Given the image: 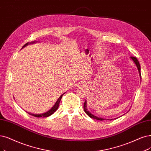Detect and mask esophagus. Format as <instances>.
I'll return each instance as SVG.
<instances>
[{
  "label": "esophagus",
  "mask_w": 151,
  "mask_h": 151,
  "mask_svg": "<svg viewBox=\"0 0 151 151\" xmlns=\"http://www.w3.org/2000/svg\"><path fill=\"white\" fill-rule=\"evenodd\" d=\"M86 83L85 81H80L78 83V87H86Z\"/></svg>",
  "instance_id": "esophagus-1"
}]
</instances>
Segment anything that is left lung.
I'll use <instances>...</instances> for the list:
<instances>
[{
    "label": "left lung",
    "mask_w": 151,
    "mask_h": 151,
    "mask_svg": "<svg viewBox=\"0 0 151 151\" xmlns=\"http://www.w3.org/2000/svg\"><path fill=\"white\" fill-rule=\"evenodd\" d=\"M131 58L133 60L134 62L135 63L137 68L138 69V71H139V76H140V78L141 79V66H140V64H139V61L137 60V59L134 57H131ZM86 100H85V103H84V106H83V108H84V111H85V113H86L87 115H88L91 118H93V119H97V120H99V121H103V120H104L103 118H99V117H97L96 116H94L93 114H92L90 112H89L88 110L87 109V106H86ZM110 120H112V119H110Z\"/></svg>",
    "instance_id": "1"
}]
</instances>
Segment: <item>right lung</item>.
Segmentation results:
<instances>
[{
    "instance_id": "right-lung-1",
    "label": "right lung",
    "mask_w": 151,
    "mask_h": 151,
    "mask_svg": "<svg viewBox=\"0 0 151 151\" xmlns=\"http://www.w3.org/2000/svg\"><path fill=\"white\" fill-rule=\"evenodd\" d=\"M36 42H37V41H33V42H30V43L28 42V43H27L26 44H25L23 46V47H22V48H23L24 47H25V46H27V45L32 44V43H36ZM64 94H65V93L61 94V95L59 97V98L57 99V102L55 103V104H54L53 106L51 109H50L49 111H48L47 112L45 113H43V114H32V113H29V114H30V115H32V116H34V117H37V118H42V117H43V118H45V117L50 116V115H52V114H53V113L55 112V111L57 110V109H58V106H59V104H60V101H61V98H62V96H63Z\"/></svg>"
}]
</instances>
